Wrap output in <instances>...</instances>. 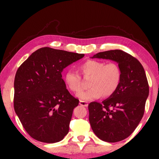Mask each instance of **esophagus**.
<instances>
[{
    "label": "esophagus",
    "instance_id": "esophagus-1",
    "mask_svg": "<svg viewBox=\"0 0 159 159\" xmlns=\"http://www.w3.org/2000/svg\"><path fill=\"white\" fill-rule=\"evenodd\" d=\"M80 106H84V107H87V106H88V103H87L86 101H80Z\"/></svg>",
    "mask_w": 159,
    "mask_h": 159
}]
</instances>
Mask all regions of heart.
Listing matches in <instances>:
<instances>
[{
  "instance_id": "obj_1",
  "label": "heart",
  "mask_w": 159,
  "mask_h": 159,
  "mask_svg": "<svg viewBox=\"0 0 159 159\" xmlns=\"http://www.w3.org/2000/svg\"><path fill=\"white\" fill-rule=\"evenodd\" d=\"M82 75L90 77L88 87L90 89L81 91L77 97L82 101H91L103 97H110L119 88L121 81V70L116 63H106L99 60H88L80 65ZM66 88L71 92L77 93L81 89V77L72 70L64 74Z\"/></svg>"
}]
</instances>
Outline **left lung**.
I'll use <instances>...</instances> for the list:
<instances>
[{"instance_id": "8db88e82", "label": "left lung", "mask_w": 159, "mask_h": 159, "mask_svg": "<svg viewBox=\"0 0 159 159\" xmlns=\"http://www.w3.org/2000/svg\"><path fill=\"white\" fill-rule=\"evenodd\" d=\"M116 62L121 70V81L114 95L102 103L88 105L89 121L98 138L116 143L129 137L142 119L149 86L140 61L121 50L100 52L92 58Z\"/></svg>"}]
</instances>
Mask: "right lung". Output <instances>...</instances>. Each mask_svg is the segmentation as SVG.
Returning <instances> with one entry per match:
<instances>
[{
	"instance_id": "obj_1",
	"label": "right lung",
	"mask_w": 159,
	"mask_h": 159,
	"mask_svg": "<svg viewBox=\"0 0 159 159\" xmlns=\"http://www.w3.org/2000/svg\"><path fill=\"white\" fill-rule=\"evenodd\" d=\"M84 56L45 47L32 53L19 66L14 79V107L34 140L57 143L69 132L79 100L67 90L61 72Z\"/></svg>"
}]
</instances>
